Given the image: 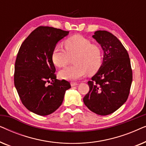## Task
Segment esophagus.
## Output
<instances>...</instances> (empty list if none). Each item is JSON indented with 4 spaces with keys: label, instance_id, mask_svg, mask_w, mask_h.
Segmentation results:
<instances>
[{
    "label": "esophagus",
    "instance_id": "34e87169",
    "mask_svg": "<svg viewBox=\"0 0 146 146\" xmlns=\"http://www.w3.org/2000/svg\"><path fill=\"white\" fill-rule=\"evenodd\" d=\"M70 84H71V86H75L78 85V83L74 82H72L70 83Z\"/></svg>",
    "mask_w": 146,
    "mask_h": 146
}]
</instances>
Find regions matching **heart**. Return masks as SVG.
Returning <instances> with one entry per match:
<instances>
[{
    "label": "heart",
    "instance_id": "1",
    "mask_svg": "<svg viewBox=\"0 0 146 146\" xmlns=\"http://www.w3.org/2000/svg\"><path fill=\"white\" fill-rule=\"evenodd\" d=\"M65 49L57 44L52 54L53 63L58 68L65 66L71 58L74 56L75 64L66 67L60 72L62 78L76 80L88 73L94 74L100 68L102 63V52L99 46L92 44L90 40L80 35L70 37L64 42Z\"/></svg>",
    "mask_w": 146,
    "mask_h": 146
}]
</instances>
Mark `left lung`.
Segmentation results:
<instances>
[{"label": "left lung", "instance_id": "obj_1", "mask_svg": "<svg viewBox=\"0 0 146 146\" xmlns=\"http://www.w3.org/2000/svg\"><path fill=\"white\" fill-rule=\"evenodd\" d=\"M104 50L99 70L88 82L90 90L83 101L88 108L106 115L119 108L128 98L132 82V70L128 53L121 42L106 31L92 36Z\"/></svg>", "mask_w": 146, "mask_h": 146}]
</instances>
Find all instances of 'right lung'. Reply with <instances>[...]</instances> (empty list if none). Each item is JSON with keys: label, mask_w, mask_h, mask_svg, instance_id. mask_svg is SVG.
Listing matches in <instances>:
<instances>
[{"label": "right lung", "mask_w": 146, "mask_h": 146, "mask_svg": "<svg viewBox=\"0 0 146 146\" xmlns=\"http://www.w3.org/2000/svg\"><path fill=\"white\" fill-rule=\"evenodd\" d=\"M68 31L38 27L25 40L17 54L14 82L23 104L40 115L55 111L62 103L69 82L56 79L52 54ZM50 83V85H48Z\"/></svg>", "instance_id": "1"}]
</instances>
